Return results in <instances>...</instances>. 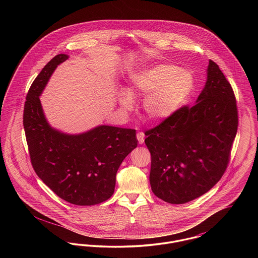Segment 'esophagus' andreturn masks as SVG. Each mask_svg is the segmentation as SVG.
Segmentation results:
<instances>
[{
	"mask_svg": "<svg viewBox=\"0 0 258 258\" xmlns=\"http://www.w3.org/2000/svg\"><path fill=\"white\" fill-rule=\"evenodd\" d=\"M136 138H137L139 144H143L144 143V139H145V135L143 133H137Z\"/></svg>",
	"mask_w": 258,
	"mask_h": 258,
	"instance_id": "34e87169",
	"label": "esophagus"
}]
</instances>
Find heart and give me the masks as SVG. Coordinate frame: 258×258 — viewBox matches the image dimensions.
<instances>
[{
    "instance_id": "b5f03b06",
    "label": "heart",
    "mask_w": 258,
    "mask_h": 258,
    "mask_svg": "<svg viewBox=\"0 0 258 258\" xmlns=\"http://www.w3.org/2000/svg\"><path fill=\"white\" fill-rule=\"evenodd\" d=\"M196 89L195 75L171 63H158L131 76L126 90L120 92L119 102L124 111L134 107V97H144L142 106L148 118L165 120L180 110Z\"/></svg>"
}]
</instances>
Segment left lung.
Segmentation results:
<instances>
[{
	"label": "left lung",
	"mask_w": 258,
	"mask_h": 258,
	"mask_svg": "<svg viewBox=\"0 0 258 258\" xmlns=\"http://www.w3.org/2000/svg\"><path fill=\"white\" fill-rule=\"evenodd\" d=\"M237 127L233 90L210 60L197 103L182 107L145 133L155 196L167 203L184 204L209 191L226 169Z\"/></svg>",
	"instance_id": "8db88e82"
}]
</instances>
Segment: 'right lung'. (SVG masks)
<instances>
[{
  "instance_id": "1",
  "label": "right lung",
  "mask_w": 258,
  "mask_h": 258,
  "mask_svg": "<svg viewBox=\"0 0 258 258\" xmlns=\"http://www.w3.org/2000/svg\"><path fill=\"white\" fill-rule=\"evenodd\" d=\"M69 55L59 54L41 70L30 88L23 125L31 161L37 176L58 197L91 206L113 195L123 159L137 147L136 131L100 124L70 135L51 126L39 97L51 75Z\"/></svg>"
}]
</instances>
